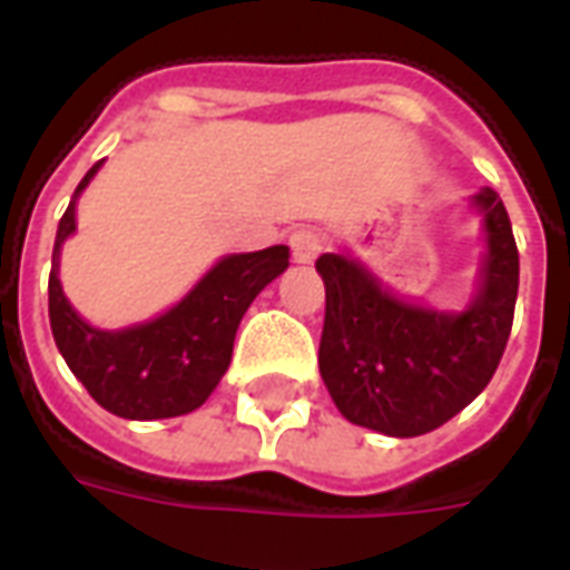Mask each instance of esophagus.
<instances>
[{
  "instance_id": "obj_1",
  "label": "esophagus",
  "mask_w": 570,
  "mask_h": 570,
  "mask_svg": "<svg viewBox=\"0 0 570 570\" xmlns=\"http://www.w3.org/2000/svg\"><path fill=\"white\" fill-rule=\"evenodd\" d=\"M289 249H293V259H296L298 265H311V262L323 253V235L317 228H311V225L296 228V232L289 235Z\"/></svg>"
}]
</instances>
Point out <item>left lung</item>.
Wrapping results in <instances>:
<instances>
[{
  "label": "left lung",
  "instance_id": "1",
  "mask_svg": "<svg viewBox=\"0 0 570 570\" xmlns=\"http://www.w3.org/2000/svg\"><path fill=\"white\" fill-rule=\"evenodd\" d=\"M485 262L476 298L461 314L391 296L360 262L323 253L326 286L321 375L351 424L421 436L470 406L503 357L519 293V249L498 191L482 188Z\"/></svg>",
  "mask_w": 570,
  "mask_h": 570
}]
</instances>
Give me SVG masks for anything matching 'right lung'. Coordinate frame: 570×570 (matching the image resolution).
Here are the masks:
<instances>
[{
  "mask_svg": "<svg viewBox=\"0 0 570 570\" xmlns=\"http://www.w3.org/2000/svg\"><path fill=\"white\" fill-rule=\"evenodd\" d=\"M100 164L85 174L76 198ZM76 198L57 225L48 277V317L67 366L88 394L118 419L155 421L195 412L232 363L235 333L249 302L286 272L289 249L277 244L259 253L225 256L167 314L109 333L81 321L57 277L60 247L76 232Z\"/></svg>",
  "mask_w": 570,
  "mask_h": 570,
  "instance_id": "1",
  "label": "right lung"
}]
</instances>
